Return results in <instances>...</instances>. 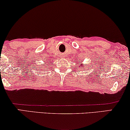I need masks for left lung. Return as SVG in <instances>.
I'll list each match as a JSON object with an SVG mask.
<instances>
[{
  "mask_svg": "<svg viewBox=\"0 0 130 130\" xmlns=\"http://www.w3.org/2000/svg\"><path fill=\"white\" fill-rule=\"evenodd\" d=\"M81 66H82V67H80L81 68V67H82V69H84V66H84V64H80Z\"/></svg>",
  "mask_w": 130,
  "mask_h": 130,
  "instance_id": "obj_1",
  "label": "left lung"
}]
</instances>
